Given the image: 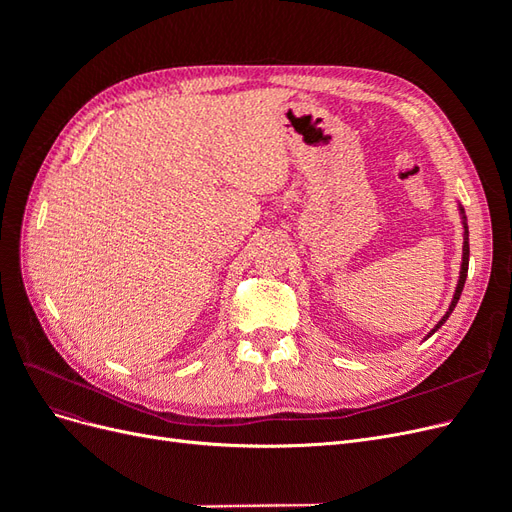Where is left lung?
Wrapping results in <instances>:
<instances>
[{"label": "left lung", "instance_id": "1", "mask_svg": "<svg viewBox=\"0 0 512 512\" xmlns=\"http://www.w3.org/2000/svg\"><path fill=\"white\" fill-rule=\"evenodd\" d=\"M461 213H463V235H466V239H463V262H461V273H459V284H457V290H455V297H453V301H451V307H448V312L442 316V320L436 324V329H433L427 337H431L433 333H436L442 324L448 320V316L453 314V309H455V305H457V301H459V297H461V290H463V284H466V277H468V262H470V241H468V220H466V211H463V207H461Z\"/></svg>", "mask_w": 512, "mask_h": 512}]
</instances>
